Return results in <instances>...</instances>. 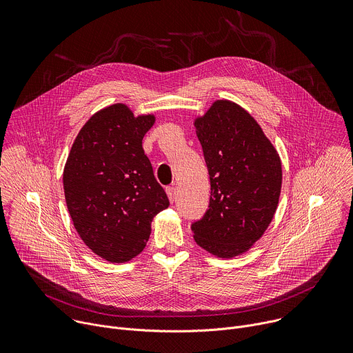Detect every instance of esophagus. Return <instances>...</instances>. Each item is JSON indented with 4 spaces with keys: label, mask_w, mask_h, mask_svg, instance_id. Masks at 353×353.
<instances>
[{
    "label": "esophagus",
    "mask_w": 353,
    "mask_h": 353,
    "mask_svg": "<svg viewBox=\"0 0 353 353\" xmlns=\"http://www.w3.org/2000/svg\"><path fill=\"white\" fill-rule=\"evenodd\" d=\"M166 194H168V196L170 199V203H174V199H176V188L173 185L166 187Z\"/></svg>",
    "instance_id": "esophagus-1"
}]
</instances>
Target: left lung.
I'll list each match as a JSON object with an SVG mask.
<instances>
[{"label":"left lung","mask_w":353,"mask_h":353,"mask_svg":"<svg viewBox=\"0 0 353 353\" xmlns=\"http://www.w3.org/2000/svg\"><path fill=\"white\" fill-rule=\"evenodd\" d=\"M211 180L210 205L191 225L198 245L230 259L253 245L278 207L282 166L276 149L243 108L216 100L195 120Z\"/></svg>","instance_id":"1"}]
</instances>
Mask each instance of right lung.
Here are the masks:
<instances>
[{
  "instance_id": "obj_1",
  "label": "right lung",
  "mask_w": 353,
  "mask_h": 353,
  "mask_svg": "<svg viewBox=\"0 0 353 353\" xmlns=\"http://www.w3.org/2000/svg\"><path fill=\"white\" fill-rule=\"evenodd\" d=\"M152 114L134 117L123 103L94 113L77 135L64 168L74 226L94 254L125 263L139 254L154 216L169 207L143 152Z\"/></svg>"
}]
</instances>
